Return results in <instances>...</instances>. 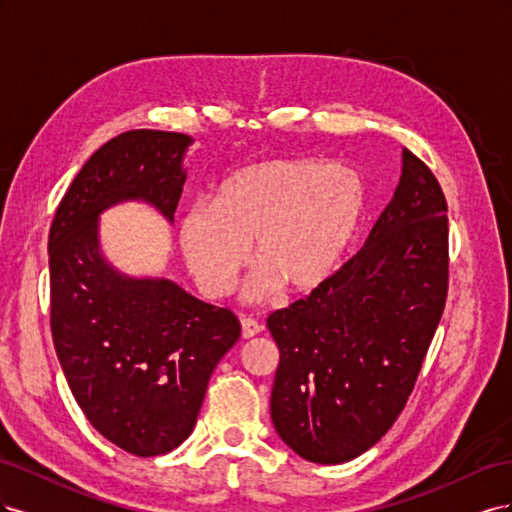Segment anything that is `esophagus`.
<instances>
[{
	"instance_id": "1",
	"label": "esophagus",
	"mask_w": 512,
	"mask_h": 512,
	"mask_svg": "<svg viewBox=\"0 0 512 512\" xmlns=\"http://www.w3.org/2000/svg\"><path fill=\"white\" fill-rule=\"evenodd\" d=\"M258 333H262V324L260 322H256L254 318H243L241 320V335H243V339L256 337Z\"/></svg>"
}]
</instances>
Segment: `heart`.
I'll return each instance as SVG.
<instances>
[{
	"instance_id": "b5f03b06",
	"label": "heart",
	"mask_w": 512,
	"mask_h": 512,
	"mask_svg": "<svg viewBox=\"0 0 512 512\" xmlns=\"http://www.w3.org/2000/svg\"><path fill=\"white\" fill-rule=\"evenodd\" d=\"M367 209L359 170L309 158H267L228 175L213 200H198L179 222L185 265L207 297L235 288L250 258L260 271L256 299L277 286L305 294L329 280L342 262Z\"/></svg>"
}]
</instances>
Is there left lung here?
Segmentation results:
<instances>
[{
	"mask_svg": "<svg viewBox=\"0 0 512 512\" xmlns=\"http://www.w3.org/2000/svg\"><path fill=\"white\" fill-rule=\"evenodd\" d=\"M446 198L404 149L395 196L327 282L267 318L280 350L271 418L294 453L344 463L393 427L448 292Z\"/></svg>",
	"mask_w": 512,
	"mask_h": 512,
	"instance_id": "8db88e82",
	"label": "left lung"
}]
</instances>
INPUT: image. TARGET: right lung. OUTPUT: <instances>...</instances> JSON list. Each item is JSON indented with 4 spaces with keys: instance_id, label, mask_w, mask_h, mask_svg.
<instances>
[{
    "instance_id": "obj_1",
    "label": "right lung",
    "mask_w": 512,
    "mask_h": 512,
    "mask_svg": "<svg viewBox=\"0 0 512 512\" xmlns=\"http://www.w3.org/2000/svg\"><path fill=\"white\" fill-rule=\"evenodd\" d=\"M188 134L130 130L104 143L70 183L49 232L51 333L76 404L106 440L156 457L190 436L239 318L168 280H130L106 265L98 215L128 198L173 222Z\"/></svg>"
}]
</instances>
